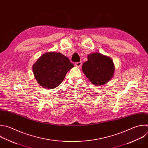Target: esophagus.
Segmentation results:
<instances>
[{
  "mask_svg": "<svg viewBox=\"0 0 148 148\" xmlns=\"http://www.w3.org/2000/svg\"><path fill=\"white\" fill-rule=\"evenodd\" d=\"M75 66H77L78 67H80L81 66V65H82V62H77V63H75Z\"/></svg>",
  "mask_w": 148,
  "mask_h": 148,
  "instance_id": "obj_1",
  "label": "esophagus"
}]
</instances>
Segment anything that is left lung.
<instances>
[{"label": "left lung", "instance_id": "obj_1", "mask_svg": "<svg viewBox=\"0 0 148 148\" xmlns=\"http://www.w3.org/2000/svg\"><path fill=\"white\" fill-rule=\"evenodd\" d=\"M82 70L95 85H103L113 77L114 65L111 58L100 53L88 55V60L82 64Z\"/></svg>", "mask_w": 148, "mask_h": 148}]
</instances>
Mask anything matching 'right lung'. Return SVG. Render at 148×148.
Returning <instances> with one entry per match:
<instances>
[{"instance_id": "add662e5", "label": "right lung", "mask_w": 148, "mask_h": 148, "mask_svg": "<svg viewBox=\"0 0 148 148\" xmlns=\"http://www.w3.org/2000/svg\"><path fill=\"white\" fill-rule=\"evenodd\" d=\"M74 67L69 59L61 53L50 52L42 55L33 65L34 77L43 88L53 89L63 81Z\"/></svg>"}]
</instances>
